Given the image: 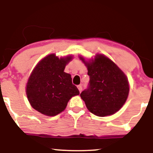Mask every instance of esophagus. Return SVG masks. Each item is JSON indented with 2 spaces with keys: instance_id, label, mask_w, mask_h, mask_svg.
<instances>
[{
  "instance_id": "34e87169",
  "label": "esophagus",
  "mask_w": 153,
  "mask_h": 153,
  "mask_svg": "<svg viewBox=\"0 0 153 153\" xmlns=\"http://www.w3.org/2000/svg\"><path fill=\"white\" fill-rule=\"evenodd\" d=\"M77 88H78V89H79V92H81L82 91V89H83V86H82V85H79L78 86H77Z\"/></svg>"
}]
</instances>
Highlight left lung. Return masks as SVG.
I'll use <instances>...</instances> for the list:
<instances>
[{
    "label": "left lung",
    "instance_id": "1",
    "mask_svg": "<svg viewBox=\"0 0 153 153\" xmlns=\"http://www.w3.org/2000/svg\"><path fill=\"white\" fill-rule=\"evenodd\" d=\"M81 60L85 62L83 58ZM90 77L88 86L80 96L90 111L97 116L112 115L120 110L129 94L127 78L107 57L98 54L91 62H85Z\"/></svg>",
    "mask_w": 153,
    "mask_h": 153
}]
</instances>
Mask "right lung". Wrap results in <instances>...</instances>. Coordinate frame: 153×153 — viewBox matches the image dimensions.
Here are the masks:
<instances>
[{"mask_svg": "<svg viewBox=\"0 0 153 153\" xmlns=\"http://www.w3.org/2000/svg\"><path fill=\"white\" fill-rule=\"evenodd\" d=\"M72 56L58 58L55 54L44 58L37 65L26 85L28 101L33 108L48 116H55L66 108L69 100L79 91L72 84L70 74L64 72Z\"/></svg>", "mask_w": 153, "mask_h": 153, "instance_id": "1", "label": "right lung"}]
</instances>
